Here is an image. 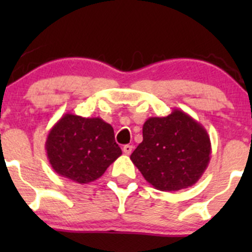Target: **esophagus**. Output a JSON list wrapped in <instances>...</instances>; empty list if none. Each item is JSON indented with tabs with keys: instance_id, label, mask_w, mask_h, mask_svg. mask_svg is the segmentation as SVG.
<instances>
[{
	"instance_id": "esophagus-1",
	"label": "esophagus",
	"mask_w": 252,
	"mask_h": 252,
	"mask_svg": "<svg viewBox=\"0 0 252 252\" xmlns=\"http://www.w3.org/2000/svg\"><path fill=\"white\" fill-rule=\"evenodd\" d=\"M131 151H133V146L131 145H124L123 146V152L126 155H130Z\"/></svg>"
}]
</instances>
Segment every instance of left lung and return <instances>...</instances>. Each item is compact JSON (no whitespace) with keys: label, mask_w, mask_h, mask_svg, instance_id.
Masks as SVG:
<instances>
[{"label":"left lung","mask_w":252,"mask_h":252,"mask_svg":"<svg viewBox=\"0 0 252 252\" xmlns=\"http://www.w3.org/2000/svg\"><path fill=\"white\" fill-rule=\"evenodd\" d=\"M211 158V141L201 124L174 108L166 117H150L142 142L130 159L155 189L178 191L201 178Z\"/></svg>","instance_id":"8db88e82"}]
</instances>
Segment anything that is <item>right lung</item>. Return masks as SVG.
Listing matches in <instances>:
<instances>
[{"instance_id":"obj_1","label":"right lung","mask_w":252,"mask_h":252,"mask_svg":"<svg viewBox=\"0 0 252 252\" xmlns=\"http://www.w3.org/2000/svg\"><path fill=\"white\" fill-rule=\"evenodd\" d=\"M45 149L53 171L79 184L95 182L122 155L111 124L72 113L50 129Z\"/></svg>"}]
</instances>
